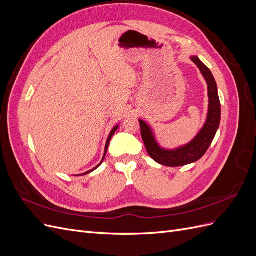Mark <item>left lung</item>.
<instances>
[{
  "label": "left lung",
  "mask_w": 256,
  "mask_h": 256,
  "mask_svg": "<svg viewBox=\"0 0 256 256\" xmlns=\"http://www.w3.org/2000/svg\"><path fill=\"white\" fill-rule=\"evenodd\" d=\"M191 60L198 67L200 74H203L207 82L209 98L206 122L196 136L190 143L178 148L164 150L157 143L152 128L144 120H138L141 126V136L147 152L152 159L162 166H182L200 160L210 146L220 125L221 104L214 76L209 68L204 65L198 56H191Z\"/></svg>",
  "instance_id": "obj_1"
}]
</instances>
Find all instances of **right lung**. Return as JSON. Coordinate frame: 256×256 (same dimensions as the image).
Returning a JSON list of instances; mask_svg holds the SVG:
<instances>
[{
	"instance_id": "add662e5",
	"label": "right lung",
	"mask_w": 256,
	"mask_h": 256,
	"mask_svg": "<svg viewBox=\"0 0 256 256\" xmlns=\"http://www.w3.org/2000/svg\"><path fill=\"white\" fill-rule=\"evenodd\" d=\"M118 126H115L113 129H112V131L110 132V134H109V136H108V140H106V148H104V157H102V162H100V164L97 166H95L94 168L92 170H90V171H88V172H86V173H84L83 175H86V174H88V173H90V172H92V171H95V170L97 168H99L100 166V164H102V161H104V157H106V150H108V147H109V144H110V141H111V138H112V136H113V134H115V131L118 130Z\"/></svg>"
}]
</instances>
